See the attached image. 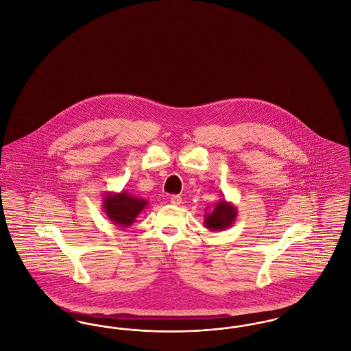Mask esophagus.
Listing matches in <instances>:
<instances>
[{
	"mask_svg": "<svg viewBox=\"0 0 351 351\" xmlns=\"http://www.w3.org/2000/svg\"><path fill=\"white\" fill-rule=\"evenodd\" d=\"M169 201H171L172 205H180L182 204V197L179 195H173V196H171Z\"/></svg>",
	"mask_w": 351,
	"mask_h": 351,
	"instance_id": "obj_1",
	"label": "esophagus"
}]
</instances>
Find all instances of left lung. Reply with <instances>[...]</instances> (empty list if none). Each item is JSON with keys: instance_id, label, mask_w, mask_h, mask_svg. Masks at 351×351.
<instances>
[{"instance_id": "1", "label": "left lung", "mask_w": 351, "mask_h": 351, "mask_svg": "<svg viewBox=\"0 0 351 351\" xmlns=\"http://www.w3.org/2000/svg\"><path fill=\"white\" fill-rule=\"evenodd\" d=\"M209 208V206H208ZM206 208V210H208ZM238 216L237 206L230 201L219 200L210 206V209L204 215V226L209 232H222L229 229Z\"/></svg>"}]
</instances>
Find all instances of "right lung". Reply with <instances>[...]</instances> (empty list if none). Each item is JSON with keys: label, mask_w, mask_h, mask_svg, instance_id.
<instances>
[{"label": "right lung", "mask_w": 351, "mask_h": 351, "mask_svg": "<svg viewBox=\"0 0 351 351\" xmlns=\"http://www.w3.org/2000/svg\"><path fill=\"white\" fill-rule=\"evenodd\" d=\"M149 201L135 197L126 191L106 192L102 197V209L112 223L129 228L133 225Z\"/></svg>", "instance_id": "obj_1"}]
</instances>
